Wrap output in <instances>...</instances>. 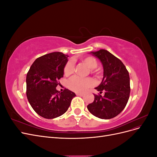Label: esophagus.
Returning <instances> with one entry per match:
<instances>
[{"label": "esophagus", "instance_id": "34e87169", "mask_svg": "<svg viewBox=\"0 0 157 157\" xmlns=\"http://www.w3.org/2000/svg\"><path fill=\"white\" fill-rule=\"evenodd\" d=\"M76 95H77V96H81V97H82V96H84V94H80V93H77V94H76Z\"/></svg>", "mask_w": 157, "mask_h": 157}]
</instances>
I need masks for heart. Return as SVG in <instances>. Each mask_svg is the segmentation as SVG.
Segmentation results:
<instances>
[{
  "mask_svg": "<svg viewBox=\"0 0 157 157\" xmlns=\"http://www.w3.org/2000/svg\"><path fill=\"white\" fill-rule=\"evenodd\" d=\"M82 62L86 65L89 68L90 73L96 76H99L101 73V71L97 68V59L92 56H85L81 58ZM75 65L72 61H69L66 63L64 66L63 73L66 77L72 75L74 73ZM94 84V81L90 78H80L78 77H74L69 80L68 82V88L73 92L78 93H82L86 91L87 89L92 86Z\"/></svg>",
  "mask_w": 157,
  "mask_h": 157,
  "instance_id": "heart-1",
  "label": "heart"
}]
</instances>
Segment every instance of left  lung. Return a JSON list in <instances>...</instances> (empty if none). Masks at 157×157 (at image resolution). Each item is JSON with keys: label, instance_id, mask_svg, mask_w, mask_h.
I'll return each instance as SVG.
<instances>
[{"label": "left lung", "instance_id": "obj_1", "mask_svg": "<svg viewBox=\"0 0 157 157\" xmlns=\"http://www.w3.org/2000/svg\"><path fill=\"white\" fill-rule=\"evenodd\" d=\"M103 65V78L96 88L94 101L87 106L88 111L101 119H110L120 114L126 107L130 97L129 73L122 61L106 50L91 52ZM102 91L105 93L102 97Z\"/></svg>", "mask_w": 157, "mask_h": 157}]
</instances>
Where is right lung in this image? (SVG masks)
<instances>
[{"mask_svg": "<svg viewBox=\"0 0 157 157\" xmlns=\"http://www.w3.org/2000/svg\"><path fill=\"white\" fill-rule=\"evenodd\" d=\"M67 55L55 52L39 57L33 62L26 77V94L31 106L42 117L52 119L67 111L74 92H59L56 87L63 77Z\"/></svg>", "mask_w": 157, "mask_h": 157, "instance_id": "obj_1", "label": "right lung"}]
</instances>
